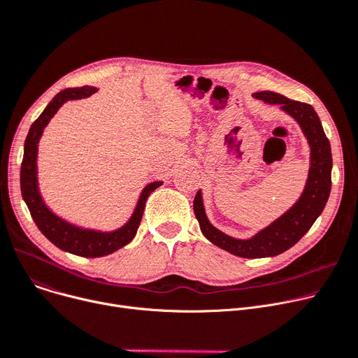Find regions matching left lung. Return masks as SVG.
Returning a JSON list of instances; mask_svg holds the SVG:
<instances>
[{"label":"left lung","instance_id":"8db88e82","mask_svg":"<svg viewBox=\"0 0 358 358\" xmlns=\"http://www.w3.org/2000/svg\"><path fill=\"white\" fill-rule=\"evenodd\" d=\"M267 103H279L280 108L295 118L310 145V167L299 201L287 213L262 229L250 240H237L217 229L205 215L201 191L194 199V211L202 234L228 253L244 259L273 257L295 245L324 211L331 192L332 155L329 140L312 105L289 99L280 94L263 91L255 94Z\"/></svg>","mask_w":358,"mask_h":358}]
</instances>
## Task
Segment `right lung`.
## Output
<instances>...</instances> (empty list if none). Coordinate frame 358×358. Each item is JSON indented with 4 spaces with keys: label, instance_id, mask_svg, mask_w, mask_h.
I'll use <instances>...</instances> for the list:
<instances>
[{
    "label": "right lung",
    "instance_id": "1",
    "mask_svg": "<svg viewBox=\"0 0 358 358\" xmlns=\"http://www.w3.org/2000/svg\"><path fill=\"white\" fill-rule=\"evenodd\" d=\"M94 92H96V88L92 87L68 88L60 91L49 102L45 111L31 124V127L29 130V134L24 141V156L23 162H21L20 171L21 195H23V199L27 203V208L37 228L56 247L80 257H102L111 255L115 250L129 244L137 233L147 198H149V195L155 189H157L162 185V182H152L147 185L143 189L136 206V211L130 221L120 229L113 231V233H101V231L78 228L72 224H68L66 221L60 220L59 217L49 211L37 189L36 159L38 138L41 133H43V129L48 125L49 120L56 114V111L63 103L69 99L87 98Z\"/></svg>",
    "mask_w": 358,
    "mask_h": 358
}]
</instances>
